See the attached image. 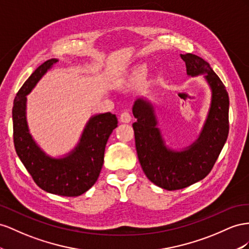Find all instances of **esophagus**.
Masks as SVG:
<instances>
[{"label": "esophagus", "mask_w": 249, "mask_h": 249, "mask_svg": "<svg viewBox=\"0 0 249 249\" xmlns=\"http://www.w3.org/2000/svg\"><path fill=\"white\" fill-rule=\"evenodd\" d=\"M131 115H130V112L129 111H127V110H125V111H123L122 113H121V116H120V121L122 123H129L130 121H131Z\"/></svg>", "instance_id": "1"}]
</instances>
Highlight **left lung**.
<instances>
[{"label": "left lung", "mask_w": 249, "mask_h": 249, "mask_svg": "<svg viewBox=\"0 0 249 249\" xmlns=\"http://www.w3.org/2000/svg\"><path fill=\"white\" fill-rule=\"evenodd\" d=\"M190 76L205 75L212 89V104L199 138L182 151L168 149L156 127L153 108L148 102H134L132 124L140 164L148 179L168 191L187 188L203 179L214 167L230 130V98L223 82L209 63L194 54H180Z\"/></svg>", "instance_id": "left-lung-1"}]
</instances>
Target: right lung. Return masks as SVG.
<instances>
[{"instance_id": "add662e5", "label": "right lung", "mask_w": 249, "mask_h": 249, "mask_svg": "<svg viewBox=\"0 0 249 249\" xmlns=\"http://www.w3.org/2000/svg\"><path fill=\"white\" fill-rule=\"evenodd\" d=\"M57 59H49L28 78L14 98L12 108L13 143L17 154L34 182L48 193L76 197L94 186L104 161L105 146L118 119L111 112L91 118L80 143L63 159H51L32 140L26 122V96Z\"/></svg>"}]
</instances>
